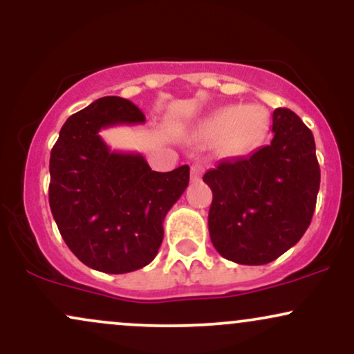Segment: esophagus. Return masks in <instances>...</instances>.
Here are the masks:
<instances>
[{
  "label": "esophagus",
  "instance_id": "1",
  "mask_svg": "<svg viewBox=\"0 0 354 354\" xmlns=\"http://www.w3.org/2000/svg\"><path fill=\"white\" fill-rule=\"evenodd\" d=\"M201 174H203V166L201 165L191 166V181H200Z\"/></svg>",
  "mask_w": 354,
  "mask_h": 354
}]
</instances>
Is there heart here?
<instances>
[{"mask_svg": "<svg viewBox=\"0 0 354 354\" xmlns=\"http://www.w3.org/2000/svg\"><path fill=\"white\" fill-rule=\"evenodd\" d=\"M270 116L258 104L223 106L214 109L200 124V135L208 141H218L226 154H245L254 149L265 138Z\"/></svg>", "mask_w": 354, "mask_h": 354, "instance_id": "obj_1", "label": "heart"}]
</instances>
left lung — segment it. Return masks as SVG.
Segmentation results:
<instances>
[{"instance_id": "left-lung-1", "label": "left lung", "mask_w": 354, "mask_h": 354, "mask_svg": "<svg viewBox=\"0 0 354 354\" xmlns=\"http://www.w3.org/2000/svg\"><path fill=\"white\" fill-rule=\"evenodd\" d=\"M203 181L213 191L208 228L218 253L238 265H266L311 223L319 191L315 138L291 109L276 108L271 143L221 161Z\"/></svg>"}]
</instances>
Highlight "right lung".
<instances>
[{
  "label": "right lung",
  "mask_w": 354,
  "mask_h": 354,
  "mask_svg": "<svg viewBox=\"0 0 354 354\" xmlns=\"http://www.w3.org/2000/svg\"><path fill=\"white\" fill-rule=\"evenodd\" d=\"M145 123L120 96L96 100L66 120L50 158V208L64 243L96 271L123 274L153 261L163 221L189 183V166L151 171L140 153L111 151L100 131Z\"/></svg>",
  "instance_id": "1"
}]
</instances>
